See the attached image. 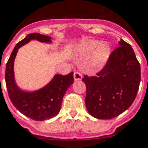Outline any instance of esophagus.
<instances>
[{
  "label": "esophagus",
  "mask_w": 148,
  "mask_h": 148,
  "mask_svg": "<svg viewBox=\"0 0 148 148\" xmlns=\"http://www.w3.org/2000/svg\"><path fill=\"white\" fill-rule=\"evenodd\" d=\"M74 78L75 81H80V80H82V75L79 72H74Z\"/></svg>",
  "instance_id": "1"
}]
</instances>
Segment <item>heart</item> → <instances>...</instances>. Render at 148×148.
Wrapping results in <instances>:
<instances>
[{"mask_svg":"<svg viewBox=\"0 0 148 148\" xmlns=\"http://www.w3.org/2000/svg\"><path fill=\"white\" fill-rule=\"evenodd\" d=\"M78 52L84 56L92 55L90 63L93 68H101L108 60L110 53V47L107 44H100L97 40H88L80 47Z\"/></svg>","mask_w":148,"mask_h":148,"instance_id":"1","label":"heart"}]
</instances>
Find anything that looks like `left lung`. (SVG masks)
Returning a JSON list of instances; mask_svg holds the SVG:
<instances>
[{
    "instance_id": "obj_1",
    "label": "left lung",
    "mask_w": 148,
    "mask_h": 148,
    "mask_svg": "<svg viewBox=\"0 0 148 148\" xmlns=\"http://www.w3.org/2000/svg\"><path fill=\"white\" fill-rule=\"evenodd\" d=\"M108 62L96 76L85 75V105L98 119L115 118L134 101L140 82V65L130 44L121 39Z\"/></svg>"
}]
</instances>
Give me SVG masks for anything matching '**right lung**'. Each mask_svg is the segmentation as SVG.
Wrapping results in <instances>:
<instances>
[{
	"label": "right lung",
	"instance_id": "obj_1",
	"mask_svg": "<svg viewBox=\"0 0 148 148\" xmlns=\"http://www.w3.org/2000/svg\"><path fill=\"white\" fill-rule=\"evenodd\" d=\"M31 40L52 43V38L38 33L29 34L19 41L13 49L6 64L5 82L8 96L15 108L29 119L35 121L50 119L60 112L64 94L74 82V73L67 75L56 74L51 82L38 90H22L15 81L14 61L18 49Z\"/></svg>",
	"mask_w": 148,
	"mask_h": 148
}]
</instances>
